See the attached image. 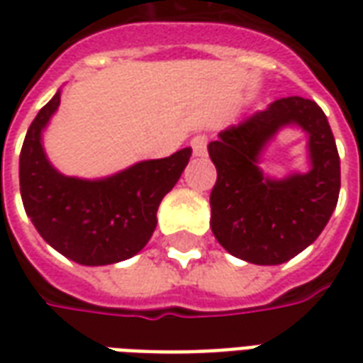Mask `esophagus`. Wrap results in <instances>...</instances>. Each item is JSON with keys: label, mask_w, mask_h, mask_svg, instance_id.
<instances>
[{"label": "esophagus", "mask_w": 363, "mask_h": 363, "mask_svg": "<svg viewBox=\"0 0 363 363\" xmlns=\"http://www.w3.org/2000/svg\"><path fill=\"white\" fill-rule=\"evenodd\" d=\"M208 134H196L192 140H190V145H192V151H194V155L198 157H202L206 155V151H208Z\"/></svg>", "instance_id": "obj_1"}]
</instances>
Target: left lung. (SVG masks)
Masks as SVG:
<instances>
[{
	"label": "left lung",
	"instance_id": "1",
	"mask_svg": "<svg viewBox=\"0 0 363 363\" xmlns=\"http://www.w3.org/2000/svg\"><path fill=\"white\" fill-rule=\"evenodd\" d=\"M286 123L310 134L312 171L286 182L264 179L256 167L264 143ZM218 179L210 194L218 243L252 264H281L320 235L340 192V157L325 112L315 101L286 96L274 101L210 142Z\"/></svg>",
	"mask_w": 363,
	"mask_h": 363
}]
</instances>
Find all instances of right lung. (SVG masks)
Returning a JSON list of instances; mask_svg holds the SVG:
<instances>
[{"mask_svg":"<svg viewBox=\"0 0 363 363\" xmlns=\"http://www.w3.org/2000/svg\"><path fill=\"white\" fill-rule=\"evenodd\" d=\"M58 104L60 91L36 114L23 142L19 182L25 212L46 243L79 264L130 259L153 235L159 204L181 179L192 150L142 161L103 181L64 177L48 163L40 143Z\"/></svg>","mask_w":363,"mask_h":363,"instance_id":"add662e5","label":"right lung"}]
</instances>
